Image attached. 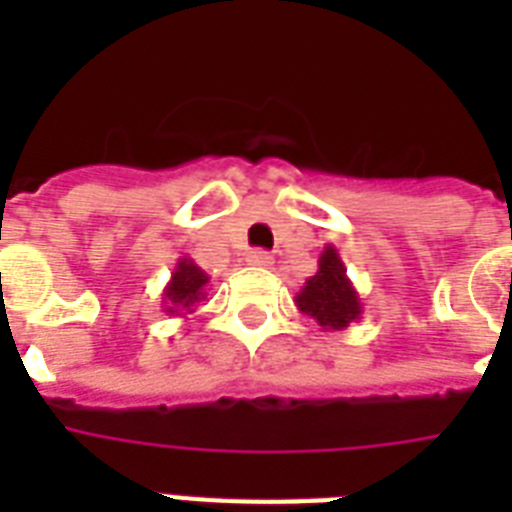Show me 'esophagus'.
<instances>
[{
    "label": "esophagus",
    "instance_id": "obj_1",
    "mask_svg": "<svg viewBox=\"0 0 512 512\" xmlns=\"http://www.w3.org/2000/svg\"><path fill=\"white\" fill-rule=\"evenodd\" d=\"M247 263L255 265V268H268L273 263V257L265 252V249H252L247 255Z\"/></svg>",
    "mask_w": 512,
    "mask_h": 512
}]
</instances>
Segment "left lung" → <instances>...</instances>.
<instances>
[{"label": "left lung", "instance_id": "obj_1", "mask_svg": "<svg viewBox=\"0 0 512 512\" xmlns=\"http://www.w3.org/2000/svg\"><path fill=\"white\" fill-rule=\"evenodd\" d=\"M297 311L311 316L324 332L350 327L361 319L364 305L358 297L353 281L348 279V268L342 263L335 244H327L319 255V271L305 281V287L295 295Z\"/></svg>", "mask_w": 512, "mask_h": 512}]
</instances>
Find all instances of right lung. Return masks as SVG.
I'll return each instance as SVG.
<instances>
[{"label": "right lung", "mask_w": 512, "mask_h": 512, "mask_svg": "<svg viewBox=\"0 0 512 512\" xmlns=\"http://www.w3.org/2000/svg\"><path fill=\"white\" fill-rule=\"evenodd\" d=\"M209 276L201 271L199 265L193 263L191 257H180L172 268V276L167 281V287L162 292V305L167 316H180L185 319L188 313H193L196 303H201L207 297Z\"/></svg>", "instance_id": "add662e5"}]
</instances>
